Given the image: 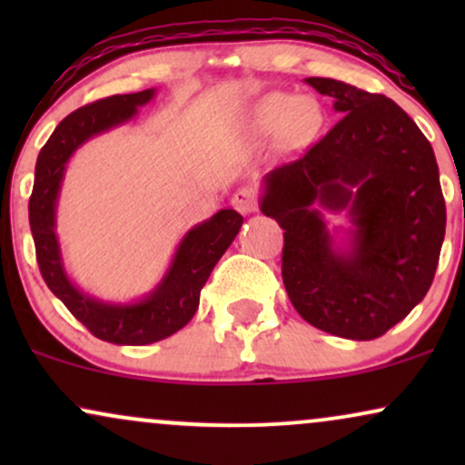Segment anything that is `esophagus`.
I'll list each match as a JSON object with an SVG mask.
<instances>
[{"instance_id": "1", "label": "esophagus", "mask_w": 465, "mask_h": 465, "mask_svg": "<svg viewBox=\"0 0 465 465\" xmlns=\"http://www.w3.org/2000/svg\"><path fill=\"white\" fill-rule=\"evenodd\" d=\"M232 205L236 207L240 214H253V212H258V192H255V188L238 190L236 194H233Z\"/></svg>"}]
</instances>
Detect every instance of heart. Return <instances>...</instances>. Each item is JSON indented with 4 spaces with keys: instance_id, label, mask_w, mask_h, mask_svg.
<instances>
[{
    "instance_id": "1",
    "label": "heart",
    "mask_w": 465,
    "mask_h": 465,
    "mask_svg": "<svg viewBox=\"0 0 465 465\" xmlns=\"http://www.w3.org/2000/svg\"><path fill=\"white\" fill-rule=\"evenodd\" d=\"M323 114L311 98H292L286 94H271L255 106L253 129L271 135L282 129V140L291 146L311 142L322 129Z\"/></svg>"
}]
</instances>
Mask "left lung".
I'll return each instance as SVG.
<instances>
[{
    "instance_id": "1",
    "label": "left lung",
    "mask_w": 465,
    "mask_h": 465,
    "mask_svg": "<svg viewBox=\"0 0 465 465\" xmlns=\"http://www.w3.org/2000/svg\"><path fill=\"white\" fill-rule=\"evenodd\" d=\"M341 120L297 162L264 177L260 210L284 229L282 280L314 328L354 341L402 322L433 284L446 203L433 148L393 100L332 78H306ZM351 214L333 247L322 212Z\"/></svg>"
}]
</instances>
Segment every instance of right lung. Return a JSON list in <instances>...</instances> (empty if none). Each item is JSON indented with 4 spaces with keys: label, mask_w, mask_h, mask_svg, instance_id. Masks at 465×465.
I'll list each match as a JSON object with an SVG mask.
<instances>
[{
    "label": "right lung",
    "mask_w": 465,
    "mask_h": 465,
    "mask_svg": "<svg viewBox=\"0 0 465 465\" xmlns=\"http://www.w3.org/2000/svg\"><path fill=\"white\" fill-rule=\"evenodd\" d=\"M153 95L154 89L109 95L69 114L41 148L28 203L36 262L47 288L89 332L115 345H148L188 325L199 308L201 288L242 227V216L233 210L216 212L210 221L192 227L181 240L163 280L151 295L135 303L100 302L72 284L63 269L54 232L56 199L65 163L84 142L131 120L137 106L151 103Z\"/></svg>",
    "instance_id": "right-lung-1"
}]
</instances>
